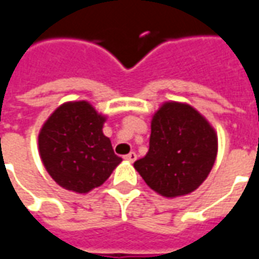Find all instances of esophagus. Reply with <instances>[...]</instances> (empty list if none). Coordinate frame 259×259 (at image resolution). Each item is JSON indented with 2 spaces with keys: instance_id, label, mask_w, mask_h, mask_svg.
Masks as SVG:
<instances>
[{
  "instance_id": "1",
  "label": "esophagus",
  "mask_w": 259,
  "mask_h": 259,
  "mask_svg": "<svg viewBox=\"0 0 259 259\" xmlns=\"http://www.w3.org/2000/svg\"><path fill=\"white\" fill-rule=\"evenodd\" d=\"M124 159H126V161H129V162H135L136 159H137V154H136L135 151L129 152L127 155H124Z\"/></svg>"
}]
</instances>
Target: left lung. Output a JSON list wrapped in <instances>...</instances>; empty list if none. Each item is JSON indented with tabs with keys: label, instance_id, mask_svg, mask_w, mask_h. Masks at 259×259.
Listing matches in <instances>:
<instances>
[{
	"label": "left lung",
	"instance_id": "8db88e82",
	"mask_svg": "<svg viewBox=\"0 0 259 259\" xmlns=\"http://www.w3.org/2000/svg\"><path fill=\"white\" fill-rule=\"evenodd\" d=\"M217 154L212 124L189 104L166 101L152 115L150 150L136 161L135 169L150 189L175 198L202 185Z\"/></svg>",
	"mask_w": 259,
	"mask_h": 259
}]
</instances>
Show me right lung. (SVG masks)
<instances>
[{
	"label": "right lung",
	"instance_id": "1",
	"mask_svg": "<svg viewBox=\"0 0 259 259\" xmlns=\"http://www.w3.org/2000/svg\"><path fill=\"white\" fill-rule=\"evenodd\" d=\"M107 116L89 101L59 105L38 133L44 168L65 190L85 194L105 182L122 158L102 133Z\"/></svg>",
	"mask_w": 259,
	"mask_h": 259
}]
</instances>
